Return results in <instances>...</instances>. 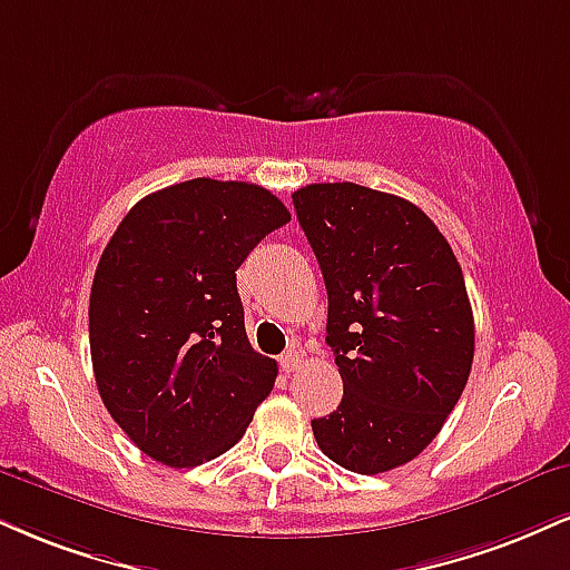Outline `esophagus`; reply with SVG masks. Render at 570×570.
Segmentation results:
<instances>
[{"instance_id":"obj_1","label":"esophagus","mask_w":570,"mask_h":570,"mask_svg":"<svg viewBox=\"0 0 570 570\" xmlns=\"http://www.w3.org/2000/svg\"><path fill=\"white\" fill-rule=\"evenodd\" d=\"M299 366H303V355H299L297 351H289V353H284V355H281V368H284L286 374L297 372Z\"/></svg>"}]
</instances>
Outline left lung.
Returning a JSON list of instances; mask_svg holds the SVG:
<instances>
[{
    "mask_svg": "<svg viewBox=\"0 0 570 570\" xmlns=\"http://www.w3.org/2000/svg\"><path fill=\"white\" fill-rule=\"evenodd\" d=\"M292 202L324 273L326 342L345 387L313 435L340 468L380 475L433 443L468 385L475 321L462 267L401 196L313 183Z\"/></svg>",
    "mask_w": 570,
    "mask_h": 570,
    "instance_id": "left-lung-1",
    "label": "left lung"
}]
</instances>
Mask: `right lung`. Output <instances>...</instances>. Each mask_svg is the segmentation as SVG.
Instances as JSON below:
<instances>
[{
	"label": "right lung",
	"mask_w": 570,
	"mask_h": 570,
	"mask_svg": "<svg viewBox=\"0 0 570 570\" xmlns=\"http://www.w3.org/2000/svg\"><path fill=\"white\" fill-rule=\"evenodd\" d=\"M292 219L271 190L196 177L135 204L89 292L98 393L142 454L196 468L242 441L278 366L252 351L236 271Z\"/></svg>",
	"instance_id": "1"
}]
</instances>
